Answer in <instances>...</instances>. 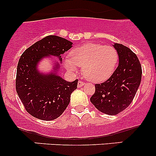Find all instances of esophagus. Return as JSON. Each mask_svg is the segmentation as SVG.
Here are the masks:
<instances>
[{"label": "esophagus", "mask_w": 156, "mask_h": 156, "mask_svg": "<svg viewBox=\"0 0 156 156\" xmlns=\"http://www.w3.org/2000/svg\"><path fill=\"white\" fill-rule=\"evenodd\" d=\"M85 84V83L84 82V81H79L78 82V87H83V86Z\"/></svg>", "instance_id": "obj_1"}]
</instances>
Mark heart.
<instances>
[{
	"label": "heart",
	"mask_w": 156,
	"mask_h": 156,
	"mask_svg": "<svg viewBox=\"0 0 156 156\" xmlns=\"http://www.w3.org/2000/svg\"><path fill=\"white\" fill-rule=\"evenodd\" d=\"M119 55L114 48L100 44L87 43L74 48L71 56L64 60L66 67L75 72L77 66L82 67V73L92 82H103L114 73Z\"/></svg>",
	"instance_id": "1"
}]
</instances>
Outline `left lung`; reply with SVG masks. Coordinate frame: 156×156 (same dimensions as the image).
<instances>
[{
    "label": "left lung",
    "instance_id": "8db88e82",
    "mask_svg": "<svg viewBox=\"0 0 156 156\" xmlns=\"http://www.w3.org/2000/svg\"><path fill=\"white\" fill-rule=\"evenodd\" d=\"M113 47L119 55V66L107 81L96 84L95 93L90 97L99 111L109 115L119 114L131 103L142 77L136 55L121 44L115 43Z\"/></svg>",
    "mask_w": 156,
    "mask_h": 156
}]
</instances>
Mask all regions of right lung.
I'll return each mask as SVG.
<instances>
[{"label":"right lung","mask_w":156,"mask_h":156,"mask_svg":"<svg viewBox=\"0 0 156 156\" xmlns=\"http://www.w3.org/2000/svg\"><path fill=\"white\" fill-rule=\"evenodd\" d=\"M73 43L63 37L49 35L26 49L17 66L16 89L26 111L33 117L44 121L57 119L70 102L76 90L78 79L72 82L59 75L62 55ZM51 56L59 59L52 63L53 69L45 73L39 70V64ZM53 60V59H52Z\"/></svg>","instance_id":"obj_1"}]
</instances>
